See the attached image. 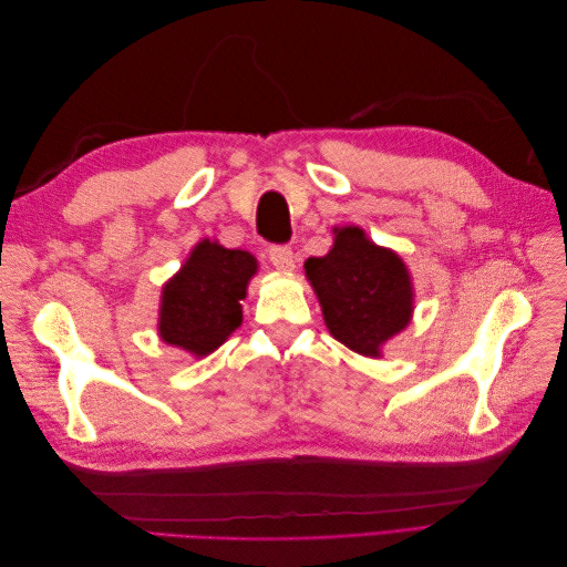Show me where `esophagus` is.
<instances>
[{
    "label": "esophagus",
    "mask_w": 567,
    "mask_h": 567,
    "mask_svg": "<svg viewBox=\"0 0 567 567\" xmlns=\"http://www.w3.org/2000/svg\"><path fill=\"white\" fill-rule=\"evenodd\" d=\"M267 255H269V262L277 267L279 271H293L296 269V252L290 250L288 246H284V244L269 246Z\"/></svg>",
    "instance_id": "34e87169"
}]
</instances>
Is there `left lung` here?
<instances>
[{
  "label": "left lung",
  "mask_w": 567,
  "mask_h": 567,
  "mask_svg": "<svg viewBox=\"0 0 567 567\" xmlns=\"http://www.w3.org/2000/svg\"><path fill=\"white\" fill-rule=\"evenodd\" d=\"M323 321L350 350L379 357L381 346L411 319V281L392 250L373 246L359 227L336 229L329 255L305 262Z\"/></svg>",
  "instance_id": "obj_1"
}]
</instances>
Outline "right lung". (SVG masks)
<instances>
[{
  "label": "right lung",
  "instance_id": "right-lung-1",
  "mask_svg": "<svg viewBox=\"0 0 567 567\" xmlns=\"http://www.w3.org/2000/svg\"><path fill=\"white\" fill-rule=\"evenodd\" d=\"M255 269L250 252L200 241L163 288L161 338L196 357L217 350L241 326V300Z\"/></svg>",
  "mask_w": 567,
  "mask_h": 567
}]
</instances>
